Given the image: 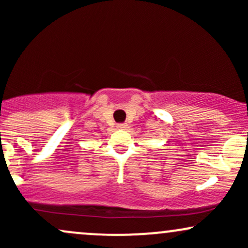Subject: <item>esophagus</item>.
<instances>
[{"label": "esophagus", "mask_w": 248, "mask_h": 248, "mask_svg": "<svg viewBox=\"0 0 248 248\" xmlns=\"http://www.w3.org/2000/svg\"><path fill=\"white\" fill-rule=\"evenodd\" d=\"M118 128H120V129H124V128H127V124H118Z\"/></svg>", "instance_id": "esophagus-1"}]
</instances>
